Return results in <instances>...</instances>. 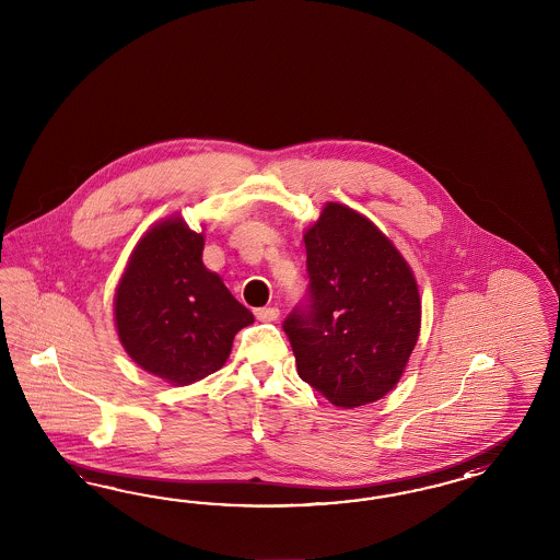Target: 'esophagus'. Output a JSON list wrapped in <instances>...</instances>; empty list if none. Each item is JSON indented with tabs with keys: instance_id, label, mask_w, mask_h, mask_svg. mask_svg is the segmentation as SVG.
<instances>
[{
	"instance_id": "1",
	"label": "esophagus",
	"mask_w": 560,
	"mask_h": 560,
	"mask_svg": "<svg viewBox=\"0 0 560 560\" xmlns=\"http://www.w3.org/2000/svg\"><path fill=\"white\" fill-rule=\"evenodd\" d=\"M255 314L260 323H275L279 318V307H275V305H271V307H258Z\"/></svg>"
}]
</instances>
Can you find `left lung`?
Instances as JSON below:
<instances>
[{"instance_id": "left-lung-1", "label": "left lung", "mask_w": 560, "mask_h": 560, "mask_svg": "<svg viewBox=\"0 0 560 560\" xmlns=\"http://www.w3.org/2000/svg\"><path fill=\"white\" fill-rule=\"evenodd\" d=\"M304 242L307 304L283 323L298 373L335 407L375 402L398 384L419 340L415 275L390 240L347 205H324Z\"/></svg>"}]
</instances>
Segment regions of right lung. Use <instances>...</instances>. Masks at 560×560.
Listing matches in <instances>:
<instances>
[{
  "mask_svg": "<svg viewBox=\"0 0 560 560\" xmlns=\"http://www.w3.org/2000/svg\"><path fill=\"white\" fill-rule=\"evenodd\" d=\"M203 232L180 215L137 242L115 293V324L127 355L174 386H188L228 361L248 307L203 265Z\"/></svg>",
  "mask_w": 560,
  "mask_h": 560,
  "instance_id": "1",
  "label": "right lung"
}]
</instances>
